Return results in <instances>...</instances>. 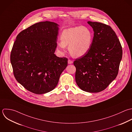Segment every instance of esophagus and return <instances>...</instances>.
Masks as SVG:
<instances>
[{
	"mask_svg": "<svg viewBox=\"0 0 132 132\" xmlns=\"http://www.w3.org/2000/svg\"><path fill=\"white\" fill-rule=\"evenodd\" d=\"M68 63L69 64H72V63H73V61H71V60H68Z\"/></svg>",
	"mask_w": 132,
	"mask_h": 132,
	"instance_id": "34e87169",
	"label": "esophagus"
}]
</instances>
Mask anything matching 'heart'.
Masks as SVG:
<instances>
[{
  "label": "heart",
  "instance_id": "b5f03b06",
  "mask_svg": "<svg viewBox=\"0 0 132 132\" xmlns=\"http://www.w3.org/2000/svg\"><path fill=\"white\" fill-rule=\"evenodd\" d=\"M61 42L57 43V49L61 53L66 51L68 46L70 54L75 57H81L89 50L92 42L93 34L86 27L78 26L64 30L61 35Z\"/></svg>",
  "mask_w": 132,
  "mask_h": 132
}]
</instances>
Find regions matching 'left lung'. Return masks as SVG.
I'll use <instances>...</instances> for the list:
<instances>
[{"mask_svg":"<svg viewBox=\"0 0 132 132\" xmlns=\"http://www.w3.org/2000/svg\"><path fill=\"white\" fill-rule=\"evenodd\" d=\"M94 37L88 52L73 63L76 82L82 90L99 93L114 80L122 56L121 44L112 28L98 22L88 21Z\"/></svg>","mask_w":132,"mask_h":132,"instance_id":"left-lung-1","label":"left lung"}]
</instances>
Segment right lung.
<instances>
[{"label": "right lung", "instance_id": "1", "mask_svg": "<svg viewBox=\"0 0 132 132\" xmlns=\"http://www.w3.org/2000/svg\"><path fill=\"white\" fill-rule=\"evenodd\" d=\"M59 25L46 21L20 32L11 51L10 61L14 77L28 90L43 94L55 88L67 59L55 54Z\"/></svg>", "mask_w": 132, "mask_h": 132}]
</instances>
